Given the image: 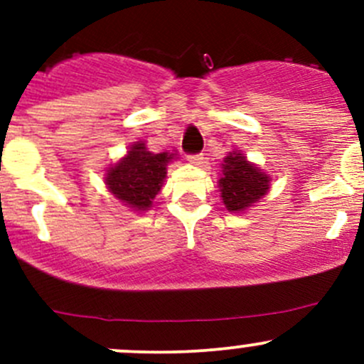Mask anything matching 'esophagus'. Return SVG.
I'll return each instance as SVG.
<instances>
[{"instance_id": "1", "label": "esophagus", "mask_w": 364, "mask_h": 364, "mask_svg": "<svg viewBox=\"0 0 364 364\" xmlns=\"http://www.w3.org/2000/svg\"><path fill=\"white\" fill-rule=\"evenodd\" d=\"M186 159H188V161H190V164H196V165H200V164H203L204 156H203V155H200V153H196V155H188V156H186Z\"/></svg>"}]
</instances>
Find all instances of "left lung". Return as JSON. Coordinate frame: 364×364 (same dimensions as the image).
I'll list each match as a JSON object with an SVG mask.
<instances>
[{"mask_svg":"<svg viewBox=\"0 0 364 364\" xmlns=\"http://www.w3.org/2000/svg\"><path fill=\"white\" fill-rule=\"evenodd\" d=\"M269 181L264 172L248 164L241 153H230L223 164V178L220 179V192L229 211H243L248 205L266 196Z\"/></svg>","mask_w":364,"mask_h":364,"instance_id":"8db88e82","label":"left lung"}]
</instances>
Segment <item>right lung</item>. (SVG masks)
Segmentation results:
<instances>
[{"mask_svg":"<svg viewBox=\"0 0 364 364\" xmlns=\"http://www.w3.org/2000/svg\"><path fill=\"white\" fill-rule=\"evenodd\" d=\"M168 160H172V155L151 153L139 142L123 160L109 168L105 181L116 199L135 211H144L160 192Z\"/></svg>","mask_w":364,"mask_h":364,"instance_id":"obj_1","label":"right lung"}]
</instances>
